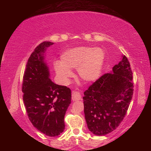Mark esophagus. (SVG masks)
Wrapping results in <instances>:
<instances>
[{
  "label": "esophagus",
  "instance_id": "1",
  "mask_svg": "<svg viewBox=\"0 0 151 151\" xmlns=\"http://www.w3.org/2000/svg\"><path fill=\"white\" fill-rule=\"evenodd\" d=\"M81 95L79 92L77 91H73L72 93V100L73 101H77L81 100Z\"/></svg>",
  "mask_w": 151,
  "mask_h": 151
}]
</instances>
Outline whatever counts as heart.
<instances>
[{"label":"heart","mask_w":151,"mask_h":151,"mask_svg":"<svg viewBox=\"0 0 151 151\" xmlns=\"http://www.w3.org/2000/svg\"><path fill=\"white\" fill-rule=\"evenodd\" d=\"M104 59L105 52L102 48L81 46L65 50L60 56V62L54 63V68L58 78L65 85L73 76L70 69L76 68L82 80L93 82L101 76Z\"/></svg>","instance_id":"1"}]
</instances>
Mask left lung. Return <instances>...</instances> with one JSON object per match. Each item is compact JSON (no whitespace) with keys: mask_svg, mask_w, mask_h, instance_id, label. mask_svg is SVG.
Instances as JSON below:
<instances>
[{"mask_svg":"<svg viewBox=\"0 0 151 151\" xmlns=\"http://www.w3.org/2000/svg\"><path fill=\"white\" fill-rule=\"evenodd\" d=\"M89 86L83 96L88 129L97 136L115 130L127 114L134 91L132 73L127 58Z\"/></svg>","mask_w":151,"mask_h":151,"instance_id":"obj_1","label":"left lung"}]
</instances>
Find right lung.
I'll list each match as a JSON object with an SVG mask.
<instances>
[{
    "instance_id": "obj_1",
    "label": "right lung",
    "mask_w": 151,
    "mask_h": 151,
    "mask_svg": "<svg viewBox=\"0 0 151 151\" xmlns=\"http://www.w3.org/2000/svg\"><path fill=\"white\" fill-rule=\"evenodd\" d=\"M54 43L45 41L30 55L24 73L22 91L30 121L47 136L56 137L64 131V118L71 103V91L50 78L45 61L47 48Z\"/></svg>"
}]
</instances>
